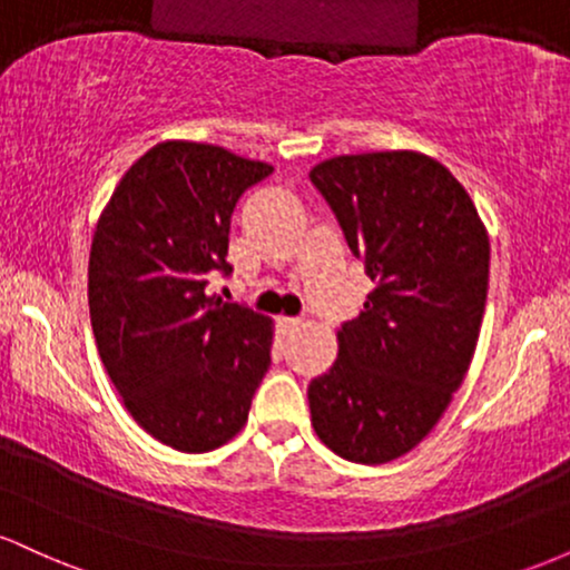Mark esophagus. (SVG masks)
Masks as SVG:
<instances>
[{
  "instance_id": "34e87169",
  "label": "esophagus",
  "mask_w": 570,
  "mask_h": 570,
  "mask_svg": "<svg viewBox=\"0 0 570 570\" xmlns=\"http://www.w3.org/2000/svg\"><path fill=\"white\" fill-rule=\"evenodd\" d=\"M278 326H281V332H284V335H292V332H297L299 326H303V322H299V318H292V316H281Z\"/></svg>"
}]
</instances>
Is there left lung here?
Segmentation results:
<instances>
[{"mask_svg":"<svg viewBox=\"0 0 570 570\" xmlns=\"http://www.w3.org/2000/svg\"><path fill=\"white\" fill-rule=\"evenodd\" d=\"M311 181L375 289L337 332V358L307 385L332 453L389 463L436 426L472 364L488 297L490 240L440 160L412 149L337 155Z\"/></svg>","mask_w":570,"mask_h":570,"instance_id":"left-lung-1","label":"left lung"}]
</instances>
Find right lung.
<instances>
[{"instance_id":"1","label":"right lung","mask_w":570,"mask_h":570,"mask_svg":"<svg viewBox=\"0 0 570 570\" xmlns=\"http://www.w3.org/2000/svg\"><path fill=\"white\" fill-rule=\"evenodd\" d=\"M271 174L214 144L160 141L98 217L88 263L98 356L134 421L181 453L230 442L271 367V318L206 289L230 273L235 203Z\"/></svg>"}]
</instances>
